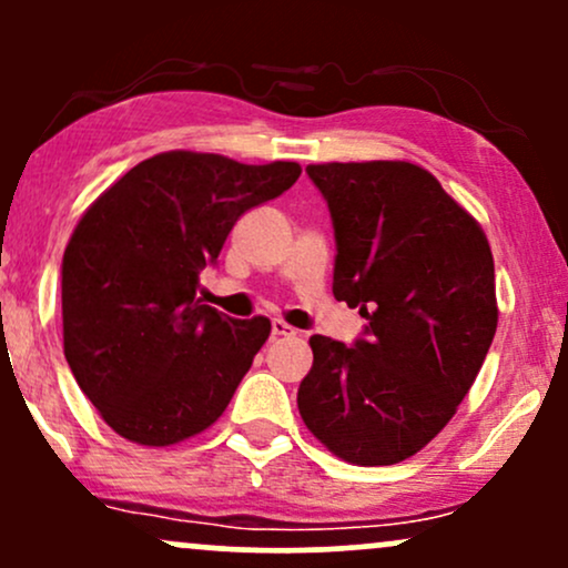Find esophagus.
<instances>
[{
    "mask_svg": "<svg viewBox=\"0 0 568 568\" xmlns=\"http://www.w3.org/2000/svg\"><path fill=\"white\" fill-rule=\"evenodd\" d=\"M272 336H296V328H291L288 323L275 317V321H272Z\"/></svg>",
    "mask_w": 568,
    "mask_h": 568,
    "instance_id": "obj_1",
    "label": "esophagus"
}]
</instances>
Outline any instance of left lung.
Returning <instances> with one entry per match:
<instances>
[{"label": "left lung", "instance_id": "obj_1", "mask_svg": "<svg viewBox=\"0 0 568 568\" xmlns=\"http://www.w3.org/2000/svg\"><path fill=\"white\" fill-rule=\"evenodd\" d=\"M334 221V296L368 325L355 344L312 336L298 414L361 467L427 446L470 393L497 334L491 247L480 224L410 162L306 165Z\"/></svg>", "mask_w": 568, "mask_h": 568}]
</instances>
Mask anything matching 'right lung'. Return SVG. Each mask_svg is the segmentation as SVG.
Instances as JSON below:
<instances>
[{
	"label": "right lung",
	"instance_id": "1",
	"mask_svg": "<svg viewBox=\"0 0 568 568\" xmlns=\"http://www.w3.org/2000/svg\"><path fill=\"white\" fill-rule=\"evenodd\" d=\"M298 175L296 162L165 152L84 211L61 266L63 355L116 435L171 446L230 406L272 325L200 304V272L216 264L234 221Z\"/></svg>",
	"mask_w": 568,
	"mask_h": 568
}]
</instances>
